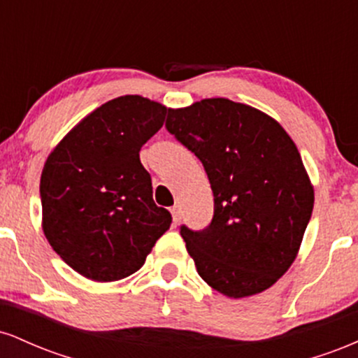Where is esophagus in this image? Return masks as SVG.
Listing matches in <instances>:
<instances>
[{"label": "esophagus", "instance_id": "esophagus-1", "mask_svg": "<svg viewBox=\"0 0 358 358\" xmlns=\"http://www.w3.org/2000/svg\"><path fill=\"white\" fill-rule=\"evenodd\" d=\"M171 217H173V224L178 225L180 220H182V208L178 207V205H175V207H171Z\"/></svg>", "mask_w": 358, "mask_h": 358}]
</instances>
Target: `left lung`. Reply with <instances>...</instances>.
Returning a JSON list of instances; mask_svg holds the SVG:
<instances>
[{
	"label": "left lung",
	"mask_w": 358,
	"mask_h": 358,
	"mask_svg": "<svg viewBox=\"0 0 358 358\" xmlns=\"http://www.w3.org/2000/svg\"><path fill=\"white\" fill-rule=\"evenodd\" d=\"M166 129L202 162L213 219L180 234L200 278L229 298L262 293L298 256L315 203L301 155L276 119L224 97L168 109Z\"/></svg>",
	"instance_id": "obj_1"
}]
</instances>
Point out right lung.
Instances as JSON below:
<instances>
[{
	"mask_svg": "<svg viewBox=\"0 0 358 358\" xmlns=\"http://www.w3.org/2000/svg\"><path fill=\"white\" fill-rule=\"evenodd\" d=\"M166 108L121 96L87 114L53 148L40 178L42 227L73 271L97 282L145 264L171 215L153 200L139 151L159 131Z\"/></svg>",
	"mask_w": 358,
	"mask_h": 358,
	"instance_id": "right-lung-1",
	"label": "right lung"
}]
</instances>
